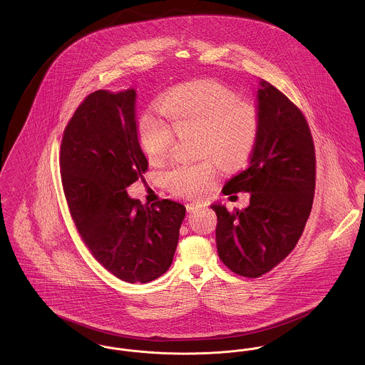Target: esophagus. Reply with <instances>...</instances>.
I'll return each mask as SVG.
<instances>
[{"label": "esophagus", "mask_w": 365, "mask_h": 365, "mask_svg": "<svg viewBox=\"0 0 365 365\" xmlns=\"http://www.w3.org/2000/svg\"><path fill=\"white\" fill-rule=\"evenodd\" d=\"M202 205L201 204H198V202H189L187 205H186V208H187V211L189 212H195L197 210H200Z\"/></svg>", "instance_id": "esophagus-1"}]
</instances>
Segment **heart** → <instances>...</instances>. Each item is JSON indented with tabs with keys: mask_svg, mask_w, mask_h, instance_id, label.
<instances>
[{
	"mask_svg": "<svg viewBox=\"0 0 365 365\" xmlns=\"http://www.w3.org/2000/svg\"><path fill=\"white\" fill-rule=\"evenodd\" d=\"M165 120L155 111L138 122L141 148L151 163H163L172 151L175 132L196 130V163H176L165 173L169 190L187 197L207 196L215 187L220 161L226 168L245 163L255 145L259 118L255 107L214 81L173 87L164 96Z\"/></svg>",
	"mask_w": 365,
	"mask_h": 365,
	"instance_id": "heart-1",
	"label": "heart"
}]
</instances>
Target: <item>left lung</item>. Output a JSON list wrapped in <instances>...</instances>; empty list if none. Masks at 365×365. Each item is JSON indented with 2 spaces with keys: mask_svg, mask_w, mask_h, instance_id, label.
I'll return each instance as SVG.
<instances>
[{
  "mask_svg": "<svg viewBox=\"0 0 365 365\" xmlns=\"http://www.w3.org/2000/svg\"><path fill=\"white\" fill-rule=\"evenodd\" d=\"M259 128L249 167L225 183L226 196L247 192L245 210L212 204L218 255L237 275L258 278L296 247L315 190V150L302 111L277 87L259 81Z\"/></svg>",
  "mask_w": 365,
  "mask_h": 365,
  "instance_id": "left-lung-1",
  "label": "left lung"
}]
</instances>
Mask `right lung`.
<instances>
[{
    "instance_id": "right-lung-1",
    "label": "right lung",
    "mask_w": 365,
    "mask_h": 365,
    "mask_svg": "<svg viewBox=\"0 0 365 365\" xmlns=\"http://www.w3.org/2000/svg\"><path fill=\"white\" fill-rule=\"evenodd\" d=\"M136 90H97L65 128L61 176L71 215L93 257L113 275L147 283L172 264L186 207L161 200L151 207L128 196L148 163L136 122Z\"/></svg>"
}]
</instances>
